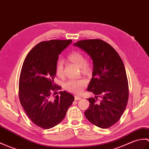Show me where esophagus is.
Masks as SVG:
<instances>
[{"instance_id": "1", "label": "esophagus", "mask_w": 149, "mask_h": 149, "mask_svg": "<svg viewBox=\"0 0 149 149\" xmlns=\"http://www.w3.org/2000/svg\"><path fill=\"white\" fill-rule=\"evenodd\" d=\"M81 99V97H80V96H75V100H79Z\"/></svg>"}]
</instances>
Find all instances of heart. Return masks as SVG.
<instances>
[{
	"instance_id": "1",
	"label": "heart",
	"mask_w": 149,
	"mask_h": 149,
	"mask_svg": "<svg viewBox=\"0 0 149 149\" xmlns=\"http://www.w3.org/2000/svg\"><path fill=\"white\" fill-rule=\"evenodd\" d=\"M68 60L76 66L81 68L82 73L88 74L91 70V68L86 63V60L84 55L79 52L74 51L69 54ZM63 62L62 60H58L56 65V74L58 77H62L63 75ZM86 82L84 79L79 80H71L65 83L64 88L69 92L74 93H80L82 88L86 85Z\"/></svg>"
}]
</instances>
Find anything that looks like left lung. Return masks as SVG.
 Instances as JSON below:
<instances>
[{
    "label": "left lung",
    "instance_id": "obj_1",
    "mask_svg": "<svg viewBox=\"0 0 149 149\" xmlns=\"http://www.w3.org/2000/svg\"><path fill=\"white\" fill-rule=\"evenodd\" d=\"M93 60L92 79L87 90L95 94L88 98L90 106L85 111L89 122L105 129L116 124L126 109L129 89L121 58L110 44L100 39L79 40L74 44ZM98 97L101 98L97 102Z\"/></svg>",
    "mask_w": 149,
    "mask_h": 149
}]
</instances>
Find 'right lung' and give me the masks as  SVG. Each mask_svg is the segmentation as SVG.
<instances>
[{
  "label": "right lung",
  "instance_id": "add662e5",
  "mask_svg": "<svg viewBox=\"0 0 149 149\" xmlns=\"http://www.w3.org/2000/svg\"><path fill=\"white\" fill-rule=\"evenodd\" d=\"M71 42L72 40H51L39 43L27 54L21 70V104L32 122L45 130L61 123L74 100L65 91L59 92L60 96H51L52 91L61 88L54 82L59 55Z\"/></svg>",
  "mask_w": 149,
  "mask_h": 149
}]
</instances>
